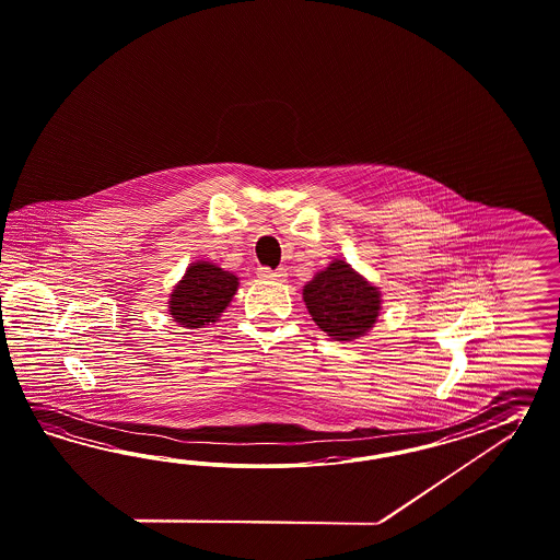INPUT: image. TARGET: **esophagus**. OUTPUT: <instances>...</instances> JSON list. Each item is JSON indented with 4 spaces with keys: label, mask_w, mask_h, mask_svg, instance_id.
Masks as SVG:
<instances>
[{
    "label": "esophagus",
    "mask_w": 560,
    "mask_h": 560,
    "mask_svg": "<svg viewBox=\"0 0 560 560\" xmlns=\"http://www.w3.org/2000/svg\"><path fill=\"white\" fill-rule=\"evenodd\" d=\"M258 278L261 280H284L287 272L280 268V270H270V268H259Z\"/></svg>",
    "instance_id": "obj_1"
}]
</instances>
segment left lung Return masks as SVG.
Instances as JSON below:
<instances>
[{
  "label": "left lung",
  "instance_id": "1",
  "mask_svg": "<svg viewBox=\"0 0 560 560\" xmlns=\"http://www.w3.org/2000/svg\"><path fill=\"white\" fill-rule=\"evenodd\" d=\"M302 301L316 327L343 343L368 335L382 311L380 288L341 258L332 259L304 284Z\"/></svg>",
  "mask_w": 560,
  "mask_h": 560
}]
</instances>
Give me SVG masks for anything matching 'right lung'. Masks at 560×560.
<instances>
[{
	"label": "right lung",
	"mask_w": 560,
	"mask_h": 560,
	"mask_svg": "<svg viewBox=\"0 0 560 560\" xmlns=\"http://www.w3.org/2000/svg\"><path fill=\"white\" fill-rule=\"evenodd\" d=\"M240 278L219 268L213 261L197 259L173 288L168 299V315L187 329H201L219 320L233 301Z\"/></svg>",
	"instance_id": "add662e5"
}]
</instances>
